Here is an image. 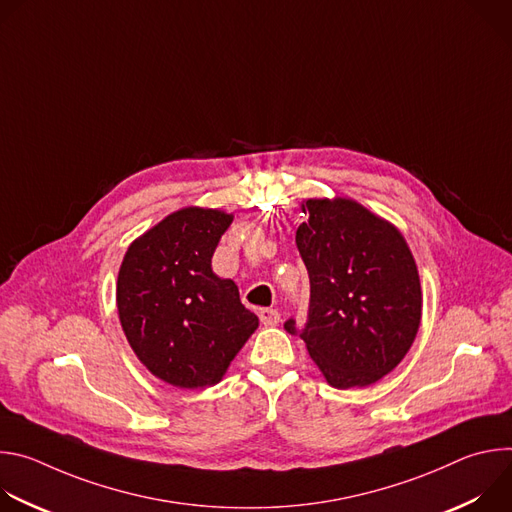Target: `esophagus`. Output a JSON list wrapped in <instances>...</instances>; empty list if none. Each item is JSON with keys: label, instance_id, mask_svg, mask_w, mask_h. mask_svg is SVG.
<instances>
[{"label": "esophagus", "instance_id": "obj_1", "mask_svg": "<svg viewBox=\"0 0 512 512\" xmlns=\"http://www.w3.org/2000/svg\"><path fill=\"white\" fill-rule=\"evenodd\" d=\"M259 320H261V324H263V326H277V324H279V320H281V316H279V312H277V310L263 308V310L259 312Z\"/></svg>", "mask_w": 512, "mask_h": 512}]
</instances>
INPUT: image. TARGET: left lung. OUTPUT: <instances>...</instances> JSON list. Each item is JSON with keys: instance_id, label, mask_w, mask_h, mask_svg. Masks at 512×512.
Instances as JSON below:
<instances>
[{"instance_id": "left-lung-1", "label": "left lung", "mask_w": 512, "mask_h": 512, "mask_svg": "<svg viewBox=\"0 0 512 512\" xmlns=\"http://www.w3.org/2000/svg\"><path fill=\"white\" fill-rule=\"evenodd\" d=\"M296 245L310 275V312L300 334L336 389L369 387L405 358L421 324V285L407 241L350 198H310Z\"/></svg>"}]
</instances>
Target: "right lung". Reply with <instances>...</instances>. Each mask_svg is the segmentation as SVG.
I'll list each match as a JSON object with an SVG mask.
<instances>
[{"mask_svg": "<svg viewBox=\"0 0 512 512\" xmlns=\"http://www.w3.org/2000/svg\"><path fill=\"white\" fill-rule=\"evenodd\" d=\"M231 223L225 210L180 208L137 237L119 267L125 338L143 367L168 385H216L259 326L237 283L210 265Z\"/></svg>", "mask_w": 512, "mask_h": 512, "instance_id": "obj_1", "label": "right lung"}]
</instances>
